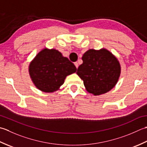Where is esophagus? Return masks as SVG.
Segmentation results:
<instances>
[{
	"label": "esophagus",
	"instance_id": "esophagus-1",
	"mask_svg": "<svg viewBox=\"0 0 147 147\" xmlns=\"http://www.w3.org/2000/svg\"><path fill=\"white\" fill-rule=\"evenodd\" d=\"M74 65H75V66H76V67L77 68H78V67H79V64H78L77 62H75V63H74Z\"/></svg>",
	"mask_w": 147,
	"mask_h": 147
}]
</instances>
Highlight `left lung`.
Returning a JSON list of instances; mask_svg holds the SVG:
<instances>
[{
	"mask_svg": "<svg viewBox=\"0 0 147 147\" xmlns=\"http://www.w3.org/2000/svg\"><path fill=\"white\" fill-rule=\"evenodd\" d=\"M82 64L77 74L83 80L86 90L94 96L105 94L114 87L121 74L116 57L106 49H89L84 54Z\"/></svg>",
	"mask_w": 147,
	"mask_h": 147,
	"instance_id": "left-lung-1",
	"label": "left lung"
}]
</instances>
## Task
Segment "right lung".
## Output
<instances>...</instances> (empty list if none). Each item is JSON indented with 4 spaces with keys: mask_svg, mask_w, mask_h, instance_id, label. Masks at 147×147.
Masks as SVG:
<instances>
[{
    "mask_svg": "<svg viewBox=\"0 0 147 147\" xmlns=\"http://www.w3.org/2000/svg\"><path fill=\"white\" fill-rule=\"evenodd\" d=\"M29 74L36 88L45 92L58 91L66 77L75 73L76 66L55 49L44 48L29 65Z\"/></svg>",
    "mask_w": 147,
    "mask_h": 147,
    "instance_id": "1",
    "label": "right lung"
}]
</instances>
